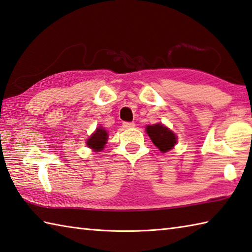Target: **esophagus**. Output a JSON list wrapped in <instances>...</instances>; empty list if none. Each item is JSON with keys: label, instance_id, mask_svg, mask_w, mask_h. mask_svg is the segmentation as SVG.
Segmentation results:
<instances>
[{"label": "esophagus", "instance_id": "1", "mask_svg": "<svg viewBox=\"0 0 252 252\" xmlns=\"http://www.w3.org/2000/svg\"><path fill=\"white\" fill-rule=\"evenodd\" d=\"M134 123L133 122H123L122 126L125 127V129H131V127H134Z\"/></svg>", "mask_w": 252, "mask_h": 252}]
</instances>
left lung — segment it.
I'll return each mask as SVG.
<instances>
[{
  "instance_id": "8db88e82",
  "label": "left lung",
  "mask_w": 252,
  "mask_h": 252,
  "mask_svg": "<svg viewBox=\"0 0 252 252\" xmlns=\"http://www.w3.org/2000/svg\"><path fill=\"white\" fill-rule=\"evenodd\" d=\"M146 132L155 146L158 147L159 151L162 153H166L167 151L171 150L177 142V137L174 133L168 127H166L162 125L147 126Z\"/></svg>"
}]
</instances>
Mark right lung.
<instances>
[{"instance_id":"add662e5","label":"right lung","mask_w":252,"mask_h":252,"mask_svg":"<svg viewBox=\"0 0 252 252\" xmlns=\"http://www.w3.org/2000/svg\"><path fill=\"white\" fill-rule=\"evenodd\" d=\"M107 131L101 129V127H98L96 132L87 140L88 147H91L94 151H101L107 142Z\"/></svg>"}]
</instances>
